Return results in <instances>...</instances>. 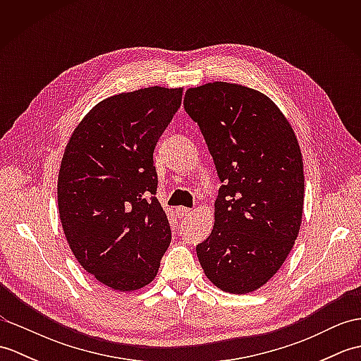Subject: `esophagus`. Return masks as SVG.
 Here are the masks:
<instances>
[{"instance_id":"obj_1","label":"esophagus","mask_w":361,"mask_h":361,"mask_svg":"<svg viewBox=\"0 0 361 361\" xmlns=\"http://www.w3.org/2000/svg\"><path fill=\"white\" fill-rule=\"evenodd\" d=\"M190 212H192V209H189V208H183V206H180V208L176 209V214H178V217H180V219H185L186 216H189Z\"/></svg>"}]
</instances>
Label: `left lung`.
I'll return each mask as SVG.
<instances>
[{"label": "left lung", "mask_w": 361, "mask_h": 361, "mask_svg": "<svg viewBox=\"0 0 361 361\" xmlns=\"http://www.w3.org/2000/svg\"><path fill=\"white\" fill-rule=\"evenodd\" d=\"M183 104L224 183L212 231L197 245L198 260L220 290L250 293L282 267L301 228V149L282 111L252 88L204 83L189 88Z\"/></svg>", "instance_id": "obj_1"}]
</instances>
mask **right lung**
<instances>
[{
	"label": "right lung",
	"mask_w": 361,
	"mask_h": 361,
	"mask_svg": "<svg viewBox=\"0 0 361 361\" xmlns=\"http://www.w3.org/2000/svg\"><path fill=\"white\" fill-rule=\"evenodd\" d=\"M181 97L183 88L163 87L111 96L90 110L66 144L60 221L78 262L113 290L150 283L171 243L153 150Z\"/></svg>",
	"instance_id": "obj_1"
}]
</instances>
